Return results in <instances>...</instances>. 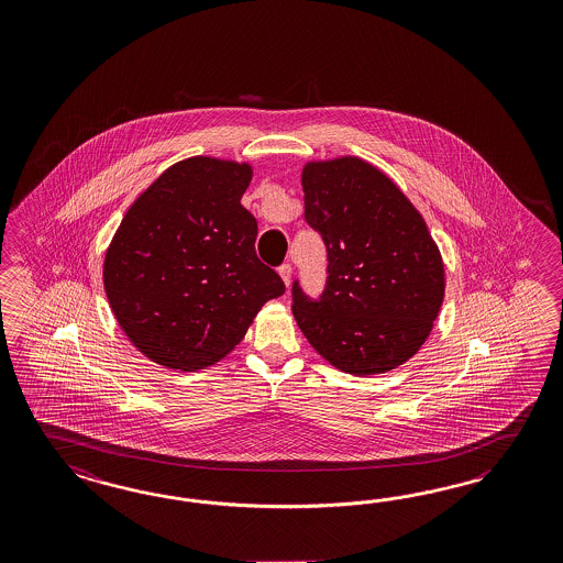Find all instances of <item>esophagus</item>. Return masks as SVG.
<instances>
[{"mask_svg": "<svg viewBox=\"0 0 563 563\" xmlns=\"http://www.w3.org/2000/svg\"><path fill=\"white\" fill-rule=\"evenodd\" d=\"M279 275H282V279H284L286 288H289V284H291V265L284 263V265L279 267Z\"/></svg>", "mask_w": 563, "mask_h": 563, "instance_id": "1", "label": "esophagus"}]
</instances>
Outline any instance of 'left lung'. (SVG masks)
Masks as SVG:
<instances>
[{
    "label": "left lung",
    "mask_w": 563,
    "mask_h": 563,
    "mask_svg": "<svg viewBox=\"0 0 563 563\" xmlns=\"http://www.w3.org/2000/svg\"><path fill=\"white\" fill-rule=\"evenodd\" d=\"M306 222L321 232L329 282L319 302L294 284V319L333 368H399L430 338L446 291L440 249L419 209L357 156L306 162Z\"/></svg>",
    "instance_id": "obj_1"
}]
</instances>
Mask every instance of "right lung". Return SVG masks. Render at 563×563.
<instances>
[{
  "label": "right lung",
  "mask_w": 563,
  "mask_h": 563,
  "mask_svg": "<svg viewBox=\"0 0 563 563\" xmlns=\"http://www.w3.org/2000/svg\"><path fill=\"white\" fill-rule=\"evenodd\" d=\"M251 180L249 162H177L131 203L104 253L114 319L164 368L213 366L286 291L255 253L257 220L241 203Z\"/></svg>",
  "instance_id": "right-lung-1"
}]
</instances>
